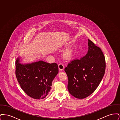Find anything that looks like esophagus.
<instances>
[{
    "instance_id": "34e87169",
    "label": "esophagus",
    "mask_w": 120,
    "mask_h": 120,
    "mask_svg": "<svg viewBox=\"0 0 120 120\" xmlns=\"http://www.w3.org/2000/svg\"><path fill=\"white\" fill-rule=\"evenodd\" d=\"M58 68H59V70H60V71H63L64 70V66L62 63H60L58 64Z\"/></svg>"
}]
</instances>
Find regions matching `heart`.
I'll return each mask as SVG.
<instances>
[{"label":"heart","mask_w":120,"mask_h":120,"mask_svg":"<svg viewBox=\"0 0 120 120\" xmlns=\"http://www.w3.org/2000/svg\"><path fill=\"white\" fill-rule=\"evenodd\" d=\"M71 55V52L70 51H68L66 52L65 53V56L67 57H70Z\"/></svg>","instance_id":"heart-1"}]
</instances>
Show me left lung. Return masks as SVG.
<instances>
[{
	"instance_id": "obj_1",
	"label": "left lung",
	"mask_w": 120,
	"mask_h": 120,
	"mask_svg": "<svg viewBox=\"0 0 120 120\" xmlns=\"http://www.w3.org/2000/svg\"><path fill=\"white\" fill-rule=\"evenodd\" d=\"M88 46L85 56L72 61L64 70L68 79L69 92L79 99L86 98L94 91L105 73L106 63L103 52L89 39Z\"/></svg>"
}]
</instances>
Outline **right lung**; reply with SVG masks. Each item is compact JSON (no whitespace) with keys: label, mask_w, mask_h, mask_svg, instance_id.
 <instances>
[{"label":"right lung","mask_w":120,"mask_h":120,"mask_svg":"<svg viewBox=\"0 0 120 120\" xmlns=\"http://www.w3.org/2000/svg\"><path fill=\"white\" fill-rule=\"evenodd\" d=\"M20 62V57H17L16 75L21 88L34 99L45 98L51 89L52 80L58 73L57 64L43 61L27 64Z\"/></svg>","instance_id":"add662e5"}]
</instances>
